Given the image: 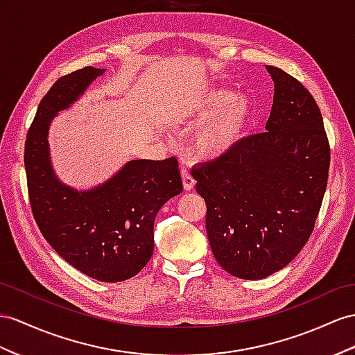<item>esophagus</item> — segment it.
Returning <instances> with one entry per match:
<instances>
[{
  "label": "esophagus",
  "mask_w": 355,
  "mask_h": 355,
  "mask_svg": "<svg viewBox=\"0 0 355 355\" xmlns=\"http://www.w3.org/2000/svg\"><path fill=\"white\" fill-rule=\"evenodd\" d=\"M181 178H183V187L184 190H192L195 187V178L189 174V172L186 169L181 171Z\"/></svg>",
  "instance_id": "1"
}]
</instances>
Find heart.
Listing matches in <instances>:
<instances>
[{"label":"heart","instance_id":"1","mask_svg":"<svg viewBox=\"0 0 355 355\" xmlns=\"http://www.w3.org/2000/svg\"><path fill=\"white\" fill-rule=\"evenodd\" d=\"M190 115L205 118L190 135L189 151L198 160H214L241 142L252 120L253 103L246 94L216 88L196 100Z\"/></svg>","mask_w":355,"mask_h":355}]
</instances>
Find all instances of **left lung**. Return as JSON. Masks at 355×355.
Listing matches in <instances>:
<instances>
[{
  "instance_id": "left-lung-1",
  "label": "left lung",
  "mask_w": 355,
  "mask_h": 355,
  "mask_svg": "<svg viewBox=\"0 0 355 355\" xmlns=\"http://www.w3.org/2000/svg\"><path fill=\"white\" fill-rule=\"evenodd\" d=\"M275 98L264 133L192 169L207 204L213 255L230 275L257 280L286 267L313 231L330 168V145L312 94L266 66Z\"/></svg>"
}]
</instances>
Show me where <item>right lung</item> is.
Instances as JSON below:
<instances>
[{
    "label": "right lung",
    "mask_w": 355,
    "mask_h": 355,
    "mask_svg": "<svg viewBox=\"0 0 355 355\" xmlns=\"http://www.w3.org/2000/svg\"><path fill=\"white\" fill-rule=\"evenodd\" d=\"M105 69L84 67L60 78L35 112L26 135L25 171L34 219L58 255L88 277L123 282L147 266L154 249V219L183 192L175 157L130 160L103 183L75 189L51 162L49 125Z\"/></svg>",
    "instance_id": "obj_1"
}]
</instances>
